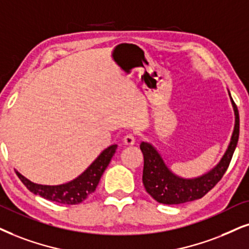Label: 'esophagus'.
Returning a JSON list of instances; mask_svg holds the SVG:
<instances>
[{
    "label": "esophagus",
    "instance_id": "obj_1",
    "mask_svg": "<svg viewBox=\"0 0 249 249\" xmlns=\"http://www.w3.org/2000/svg\"><path fill=\"white\" fill-rule=\"evenodd\" d=\"M124 143L127 144V146H133V144L135 143V138L133 134H126L124 137Z\"/></svg>",
    "mask_w": 249,
    "mask_h": 249
}]
</instances>
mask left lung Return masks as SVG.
I'll use <instances>...</instances> for the list:
<instances>
[{
    "mask_svg": "<svg viewBox=\"0 0 249 249\" xmlns=\"http://www.w3.org/2000/svg\"><path fill=\"white\" fill-rule=\"evenodd\" d=\"M229 96L234 112L233 132L222 159L209 171L196 177H181L175 174L166 165L161 153L152 143L146 141L141 142L140 149L143 154L144 161L142 174L143 186L147 193L157 202L163 204H179L197 200L208 193L221 180L231 162L239 139V112L230 92Z\"/></svg>",
    "mask_w": 249,
    "mask_h": 249,
    "instance_id": "left-lung-1",
    "label": "left lung"
}]
</instances>
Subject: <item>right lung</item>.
Here are the masks:
<instances>
[{
  "instance_id": "obj_1",
  "label": "right lung",
  "mask_w": 249,
  "mask_h": 249,
  "mask_svg": "<svg viewBox=\"0 0 249 249\" xmlns=\"http://www.w3.org/2000/svg\"><path fill=\"white\" fill-rule=\"evenodd\" d=\"M117 149V144H111L100 153L92 164L73 180L59 185H41L31 181L16 170L18 178L33 194L40 195L47 200L63 204H78L92 194L101 179L103 172L109 165Z\"/></svg>"
}]
</instances>
